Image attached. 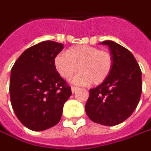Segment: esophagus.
<instances>
[{
  "instance_id": "obj_1",
  "label": "esophagus",
  "mask_w": 151,
  "mask_h": 151,
  "mask_svg": "<svg viewBox=\"0 0 151 151\" xmlns=\"http://www.w3.org/2000/svg\"><path fill=\"white\" fill-rule=\"evenodd\" d=\"M71 89H72V93H74L76 92V91H77V90H78V88H76V87H72L71 88Z\"/></svg>"
}]
</instances>
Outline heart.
Here are the masks:
<instances>
[{"label": "heart", "instance_id": "heart-1", "mask_svg": "<svg viewBox=\"0 0 151 151\" xmlns=\"http://www.w3.org/2000/svg\"><path fill=\"white\" fill-rule=\"evenodd\" d=\"M54 63L56 71L64 79H69L78 68L80 73L73 79V83L100 84L110 74L113 58L107 50H100L93 46L75 45L69 48L66 54H57Z\"/></svg>", "mask_w": 151, "mask_h": 151}]
</instances>
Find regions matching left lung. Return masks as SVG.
Masks as SVG:
<instances>
[{
	"mask_svg": "<svg viewBox=\"0 0 151 151\" xmlns=\"http://www.w3.org/2000/svg\"><path fill=\"white\" fill-rule=\"evenodd\" d=\"M107 45L113 58V66L107 78L97 88L89 90L85 106L88 116L93 122L116 126L133 113L142 92L141 71L133 54L111 40Z\"/></svg>",
	"mask_w": 151,
	"mask_h": 151,
	"instance_id": "obj_1",
	"label": "left lung"
}]
</instances>
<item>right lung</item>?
Returning a JSON list of instances; mask_svg holds the SVG:
<instances>
[{"mask_svg": "<svg viewBox=\"0 0 151 151\" xmlns=\"http://www.w3.org/2000/svg\"><path fill=\"white\" fill-rule=\"evenodd\" d=\"M63 45L46 40L24 50L11 68L10 96L17 118L29 130L45 131L57 125L71 88L54 68Z\"/></svg>", "mask_w": 151, "mask_h": 151, "instance_id": "right-lung-1", "label": "right lung"}]
</instances>
